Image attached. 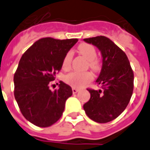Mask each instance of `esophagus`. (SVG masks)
I'll return each mask as SVG.
<instances>
[{
	"instance_id": "obj_1",
	"label": "esophagus",
	"mask_w": 150,
	"mask_h": 150,
	"mask_svg": "<svg viewBox=\"0 0 150 150\" xmlns=\"http://www.w3.org/2000/svg\"><path fill=\"white\" fill-rule=\"evenodd\" d=\"M79 90L77 89V88H75V87L72 88V92H73V94H76L77 92H79Z\"/></svg>"
}]
</instances>
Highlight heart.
I'll list each match as a JSON object with an SVG mask.
<instances>
[{"label": "heart", "mask_w": 150, "mask_h": 150, "mask_svg": "<svg viewBox=\"0 0 150 150\" xmlns=\"http://www.w3.org/2000/svg\"><path fill=\"white\" fill-rule=\"evenodd\" d=\"M78 51L80 54L89 60V66L95 71L99 69V63L96 59L97 52L96 50L92 45L89 44H82L78 47ZM71 52H67L63 59V68L64 70L69 69L72 60ZM93 79V75L91 72H79L73 71L67 75L64 78V81L73 87L80 88L85 86Z\"/></svg>", "instance_id": "b5f03b06"}]
</instances>
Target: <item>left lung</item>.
<instances>
[{
    "mask_svg": "<svg viewBox=\"0 0 150 150\" xmlns=\"http://www.w3.org/2000/svg\"><path fill=\"white\" fill-rule=\"evenodd\" d=\"M100 51L103 65L96 83L102 90H88L89 101L83 105L86 115L98 123L114 120L124 111L134 90V72L126 53L106 36L84 39Z\"/></svg>",
    "mask_w": 150,
    "mask_h": 150,
    "instance_id": "1",
    "label": "left lung"
}]
</instances>
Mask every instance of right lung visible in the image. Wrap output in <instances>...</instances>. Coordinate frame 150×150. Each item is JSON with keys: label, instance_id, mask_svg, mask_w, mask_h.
Returning <instances> with one entry per match:
<instances>
[{"label": "right lung", "instance_id": "add662e5", "mask_svg": "<svg viewBox=\"0 0 150 150\" xmlns=\"http://www.w3.org/2000/svg\"><path fill=\"white\" fill-rule=\"evenodd\" d=\"M78 39L39 40L23 54L14 75V96L22 115L39 127H48L63 115L71 87L60 81L52 91L51 82L63 66V59Z\"/></svg>", "mask_w": 150, "mask_h": 150}]
</instances>
